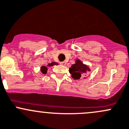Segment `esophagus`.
I'll return each mask as SVG.
<instances>
[{
  "mask_svg": "<svg viewBox=\"0 0 129 129\" xmlns=\"http://www.w3.org/2000/svg\"><path fill=\"white\" fill-rule=\"evenodd\" d=\"M60 65H62V66H65V65L66 64V62H64V61H63V62H60Z\"/></svg>",
  "mask_w": 129,
  "mask_h": 129,
  "instance_id": "1",
  "label": "esophagus"
}]
</instances>
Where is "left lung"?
<instances>
[{"instance_id":"1","label":"left lung","mask_w":129,"mask_h":129,"mask_svg":"<svg viewBox=\"0 0 129 129\" xmlns=\"http://www.w3.org/2000/svg\"><path fill=\"white\" fill-rule=\"evenodd\" d=\"M87 71H90L89 67L79 59H77L75 63L72 65L69 69L70 74H72V77L75 80H79L80 78L83 77Z\"/></svg>"}]
</instances>
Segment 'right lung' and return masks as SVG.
Instances as JSON below:
<instances>
[{
	"mask_svg": "<svg viewBox=\"0 0 129 129\" xmlns=\"http://www.w3.org/2000/svg\"><path fill=\"white\" fill-rule=\"evenodd\" d=\"M58 64V63H57V62H52L50 63H48V65L47 66H42V67H40V71H41V72H42L43 74H45L47 72V67H52V66H57Z\"/></svg>",
	"mask_w": 129,
	"mask_h": 129,
	"instance_id": "obj_1",
	"label": "right lung"
}]
</instances>
